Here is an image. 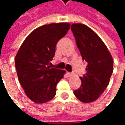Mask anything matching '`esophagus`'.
<instances>
[{
	"instance_id": "obj_1",
	"label": "esophagus",
	"mask_w": 125,
	"mask_h": 125,
	"mask_svg": "<svg viewBox=\"0 0 125 125\" xmlns=\"http://www.w3.org/2000/svg\"><path fill=\"white\" fill-rule=\"evenodd\" d=\"M67 75H68V76H69V77H71V76H72V73H70V72H67Z\"/></svg>"
}]
</instances>
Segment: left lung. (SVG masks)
Returning <instances> with one entry per match:
<instances>
[{"instance_id": "8db88e82", "label": "left lung", "mask_w": 125, "mask_h": 125, "mask_svg": "<svg viewBox=\"0 0 125 125\" xmlns=\"http://www.w3.org/2000/svg\"><path fill=\"white\" fill-rule=\"evenodd\" d=\"M71 29L82 60L88 63L81 86L73 91L84 103L95 101L103 93L113 72V59L104 43L93 30L81 23H73Z\"/></svg>"}]
</instances>
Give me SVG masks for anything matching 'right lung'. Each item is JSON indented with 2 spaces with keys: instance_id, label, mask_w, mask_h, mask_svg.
Segmentation results:
<instances>
[{
  "instance_id": "right-lung-1",
  "label": "right lung",
  "mask_w": 125,
  "mask_h": 125,
  "mask_svg": "<svg viewBox=\"0 0 125 125\" xmlns=\"http://www.w3.org/2000/svg\"><path fill=\"white\" fill-rule=\"evenodd\" d=\"M70 28L69 23H51L33 30L23 41L15 56L18 78L33 102L43 104L53 98L56 86L65 73L49 66L57 41Z\"/></svg>"
}]
</instances>
